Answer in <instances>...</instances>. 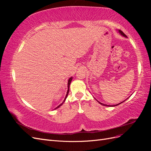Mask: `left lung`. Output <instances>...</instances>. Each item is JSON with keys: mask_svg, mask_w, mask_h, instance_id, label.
Wrapping results in <instances>:
<instances>
[{"mask_svg": "<svg viewBox=\"0 0 151 151\" xmlns=\"http://www.w3.org/2000/svg\"><path fill=\"white\" fill-rule=\"evenodd\" d=\"M118 33H119L122 36H123V37H125V38H127V36L123 33V32L121 31V30H118ZM127 98V99H128ZM126 100V99H125ZM125 100H124V101H122V102H121V103H118V104H115V105H107V104H103V103H101V102H99V101H98V100H97V101L99 103V104H101V105H103V106H117V105H119L120 104H121V103H122L123 102H124V101H125Z\"/></svg>", "mask_w": 151, "mask_h": 151, "instance_id": "1", "label": "left lung"}]
</instances>
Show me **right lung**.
Instances as JSON below:
<instances>
[{
	"mask_svg": "<svg viewBox=\"0 0 151 151\" xmlns=\"http://www.w3.org/2000/svg\"><path fill=\"white\" fill-rule=\"evenodd\" d=\"M72 77H70L69 79H68V84H67V88H68V90H67V94H66V96H65V98L64 100H63V102H62V103L60 104H59L57 107H56L55 108V109H57L58 108H59V107H60V106H61L63 104V103L65 102V99H66V98H67V96H68V92H69V88H70V83H71V81H72Z\"/></svg>",
	"mask_w": 151,
	"mask_h": 151,
	"instance_id": "obj_1",
	"label": "right lung"
}]
</instances>
